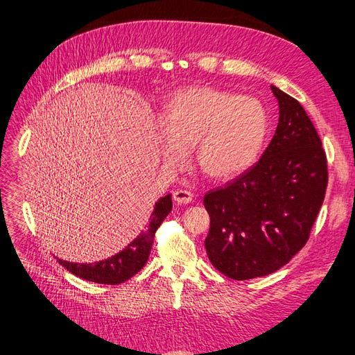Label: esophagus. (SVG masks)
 I'll list each match as a JSON object with an SVG mask.
<instances>
[{"instance_id":"esophagus-1","label":"esophagus","mask_w":355,"mask_h":355,"mask_svg":"<svg viewBox=\"0 0 355 355\" xmlns=\"http://www.w3.org/2000/svg\"><path fill=\"white\" fill-rule=\"evenodd\" d=\"M172 197L178 202V205H187V202L192 201L193 193L189 191H184V189H177V191H173Z\"/></svg>"}]
</instances>
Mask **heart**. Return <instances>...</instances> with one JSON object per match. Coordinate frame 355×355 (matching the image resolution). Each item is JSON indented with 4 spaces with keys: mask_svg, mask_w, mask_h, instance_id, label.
Segmentation results:
<instances>
[{
    "mask_svg": "<svg viewBox=\"0 0 355 355\" xmlns=\"http://www.w3.org/2000/svg\"><path fill=\"white\" fill-rule=\"evenodd\" d=\"M268 125L267 108L254 97L210 87L187 88L164 110L160 153L166 164L178 168L195 146L201 171L227 180L256 162Z\"/></svg>",
    "mask_w": 355,
    "mask_h": 355,
    "instance_id": "b5f03b06",
    "label": "heart"
}]
</instances>
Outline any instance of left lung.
<instances>
[{
  "label": "left lung",
  "instance_id": "8db88e82",
  "mask_svg": "<svg viewBox=\"0 0 355 355\" xmlns=\"http://www.w3.org/2000/svg\"><path fill=\"white\" fill-rule=\"evenodd\" d=\"M271 92L279 102L273 139L252 168L202 200L209 259L235 281L273 273L306 244L328 184L327 154L304 107L275 85Z\"/></svg>",
  "mask_w": 355,
  "mask_h": 355
}]
</instances>
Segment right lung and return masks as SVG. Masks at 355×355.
Instances as JSON below:
<instances>
[{
  "label": "right lung",
  "mask_w": 355,
  "mask_h": 355,
  "mask_svg": "<svg viewBox=\"0 0 355 355\" xmlns=\"http://www.w3.org/2000/svg\"><path fill=\"white\" fill-rule=\"evenodd\" d=\"M171 210L172 195L168 193L166 197L155 202V209L153 215H150V223L146 225V229L125 250L117 253L116 256H111L108 259L94 263H76L62 259L58 261L70 273L85 279V281L105 285L122 284L128 281V279H131L134 275H137L146 263L150 253V247H153L154 243L155 232L160 227L164 218L169 215Z\"/></svg>",
  "instance_id": "right-lung-1"
}]
</instances>
